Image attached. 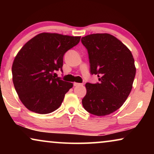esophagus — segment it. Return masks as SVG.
Returning <instances> with one entry per match:
<instances>
[{
    "mask_svg": "<svg viewBox=\"0 0 154 154\" xmlns=\"http://www.w3.org/2000/svg\"><path fill=\"white\" fill-rule=\"evenodd\" d=\"M73 85H74V86H81V85H83V84L79 83H73Z\"/></svg>",
    "mask_w": 154,
    "mask_h": 154,
    "instance_id": "obj_1",
    "label": "esophagus"
}]
</instances>
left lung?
<instances>
[{"mask_svg":"<svg viewBox=\"0 0 154 154\" xmlns=\"http://www.w3.org/2000/svg\"><path fill=\"white\" fill-rule=\"evenodd\" d=\"M88 50L91 74L100 83H87L82 100L84 109L92 114L109 115L124 104L131 92L136 73L130 50L113 35L94 33L81 38Z\"/></svg>","mask_w":154,"mask_h":154,"instance_id":"1","label":"left lung"}]
</instances>
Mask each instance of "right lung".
I'll use <instances>...</instances> for the list:
<instances>
[{
	"label": "right lung",
	"instance_id": "right-lung-1",
	"mask_svg": "<svg viewBox=\"0 0 154 154\" xmlns=\"http://www.w3.org/2000/svg\"><path fill=\"white\" fill-rule=\"evenodd\" d=\"M81 36L41 33L23 46L12 67L19 98L29 110L46 114L57 109L73 83L55 78L62 71L63 57L79 43Z\"/></svg>",
	"mask_w": 154,
	"mask_h": 154
}]
</instances>
